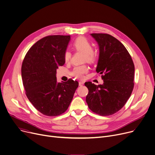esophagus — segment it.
<instances>
[{
	"label": "esophagus",
	"instance_id": "1",
	"mask_svg": "<svg viewBox=\"0 0 155 155\" xmlns=\"http://www.w3.org/2000/svg\"><path fill=\"white\" fill-rule=\"evenodd\" d=\"M84 84V82H83V81H79V85L80 86H82Z\"/></svg>",
	"mask_w": 155,
	"mask_h": 155
}]
</instances>
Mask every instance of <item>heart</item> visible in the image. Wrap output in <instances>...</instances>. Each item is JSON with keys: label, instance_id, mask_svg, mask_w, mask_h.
Returning <instances> with one entry per match:
<instances>
[{"label": "heart", "instance_id": "heart-1", "mask_svg": "<svg viewBox=\"0 0 155 155\" xmlns=\"http://www.w3.org/2000/svg\"><path fill=\"white\" fill-rule=\"evenodd\" d=\"M73 46L76 51L84 53V59L87 63H92L95 61L96 56L93 52L92 44L85 37H78L73 43ZM71 59V53L69 51H66L64 53V61L69 62ZM88 71V69L86 66H79L73 69L72 75L78 79H82L85 74Z\"/></svg>", "mask_w": 155, "mask_h": 155}]
</instances>
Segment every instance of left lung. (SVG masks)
Masks as SVG:
<instances>
[{"label":"left lung","mask_w":155,"mask_h":155,"mask_svg":"<svg viewBox=\"0 0 155 155\" xmlns=\"http://www.w3.org/2000/svg\"><path fill=\"white\" fill-rule=\"evenodd\" d=\"M98 44L99 55L96 67L102 74V84L86 82L89 93L86 102L89 108L102 116L112 115L120 110L134 89L135 66L124 45L109 34L92 33Z\"/></svg>","instance_id":"left-lung-1"}]
</instances>
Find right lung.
Returning <instances> with one entry per match:
<instances>
[{"label": "right lung", "instance_id": "1", "mask_svg": "<svg viewBox=\"0 0 155 155\" xmlns=\"http://www.w3.org/2000/svg\"><path fill=\"white\" fill-rule=\"evenodd\" d=\"M71 36L51 35L35 43L21 66V78L26 95L36 109L47 116L64 113L79 86L76 81L58 82L56 69L65 63Z\"/></svg>", "mask_w": 155, "mask_h": 155}]
</instances>
